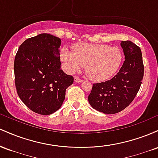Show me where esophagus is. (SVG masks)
Returning a JSON list of instances; mask_svg holds the SVG:
<instances>
[{
	"label": "esophagus",
	"instance_id": "esophagus-1",
	"mask_svg": "<svg viewBox=\"0 0 158 158\" xmlns=\"http://www.w3.org/2000/svg\"><path fill=\"white\" fill-rule=\"evenodd\" d=\"M74 81H75V82H82L83 80H82V79H81L80 78L75 77H74Z\"/></svg>",
	"mask_w": 158,
	"mask_h": 158
}]
</instances>
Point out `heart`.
<instances>
[{"label": "heart", "instance_id": "heart-1", "mask_svg": "<svg viewBox=\"0 0 158 158\" xmlns=\"http://www.w3.org/2000/svg\"><path fill=\"white\" fill-rule=\"evenodd\" d=\"M61 59L69 72L77 71L85 66V73L91 80L101 81L117 73L123 61L119 48L106 44H79L73 51L63 49Z\"/></svg>", "mask_w": 158, "mask_h": 158}]
</instances>
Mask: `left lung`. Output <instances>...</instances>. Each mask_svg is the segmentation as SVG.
I'll use <instances>...</instances> for the list:
<instances>
[{
    "label": "left lung",
    "instance_id": "8db88e82",
    "mask_svg": "<svg viewBox=\"0 0 158 158\" xmlns=\"http://www.w3.org/2000/svg\"><path fill=\"white\" fill-rule=\"evenodd\" d=\"M125 61L110 80L94 84L88 96L93 108L106 114L120 112L129 106L140 88L144 73L140 48L130 41L120 43Z\"/></svg>",
    "mask_w": 158,
    "mask_h": 158
}]
</instances>
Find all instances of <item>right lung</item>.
Here are the masks:
<instances>
[{"instance_id": "add662e5", "label": "right lung", "mask_w": 158, "mask_h": 158, "mask_svg": "<svg viewBox=\"0 0 158 158\" xmlns=\"http://www.w3.org/2000/svg\"><path fill=\"white\" fill-rule=\"evenodd\" d=\"M61 39L41 33L24 41L16 53L14 72L17 93L32 111L50 115L62 106L73 77L61 69Z\"/></svg>"}]
</instances>
